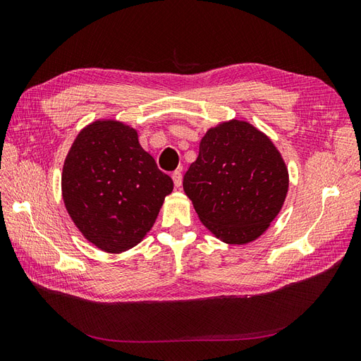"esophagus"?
Wrapping results in <instances>:
<instances>
[{"instance_id":"34e87169","label":"esophagus","mask_w":361,"mask_h":361,"mask_svg":"<svg viewBox=\"0 0 361 361\" xmlns=\"http://www.w3.org/2000/svg\"><path fill=\"white\" fill-rule=\"evenodd\" d=\"M172 180H173L175 188H180L181 183H183V175H181V172H180V171L172 172Z\"/></svg>"}]
</instances>
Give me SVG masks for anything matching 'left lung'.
Returning a JSON list of instances; mask_svg holds the SVG:
<instances>
[{
    "instance_id": "8db88e82",
    "label": "left lung",
    "mask_w": 361,
    "mask_h": 361,
    "mask_svg": "<svg viewBox=\"0 0 361 361\" xmlns=\"http://www.w3.org/2000/svg\"><path fill=\"white\" fill-rule=\"evenodd\" d=\"M183 188L210 232L241 245L261 236L279 214L288 171L269 137L232 120L202 137Z\"/></svg>"
}]
</instances>
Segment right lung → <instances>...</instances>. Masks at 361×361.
Returning a JSON list of instances; mask_svg holds the SVG:
<instances>
[{"mask_svg":"<svg viewBox=\"0 0 361 361\" xmlns=\"http://www.w3.org/2000/svg\"><path fill=\"white\" fill-rule=\"evenodd\" d=\"M172 189L134 129L114 120L87 126L63 163L62 197L71 219L109 253L142 241Z\"/></svg>","mask_w":361,"mask_h":361,"instance_id":"obj_1","label":"right lung"}]
</instances>
